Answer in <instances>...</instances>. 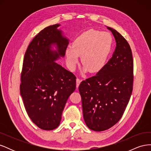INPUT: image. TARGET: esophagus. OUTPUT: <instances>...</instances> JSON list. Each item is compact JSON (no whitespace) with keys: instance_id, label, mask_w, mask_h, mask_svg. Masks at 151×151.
Listing matches in <instances>:
<instances>
[{"instance_id":"obj_1","label":"esophagus","mask_w":151,"mask_h":151,"mask_svg":"<svg viewBox=\"0 0 151 151\" xmlns=\"http://www.w3.org/2000/svg\"><path fill=\"white\" fill-rule=\"evenodd\" d=\"M81 80L79 78L76 79V86H77V88H78V87H79V86L81 83Z\"/></svg>"}]
</instances>
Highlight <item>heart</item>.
<instances>
[{"label":"heart","instance_id":"heart-1","mask_svg":"<svg viewBox=\"0 0 151 151\" xmlns=\"http://www.w3.org/2000/svg\"><path fill=\"white\" fill-rule=\"evenodd\" d=\"M113 37L107 31L94 29L87 30L79 35L72 46L66 50L67 64L72 70L76 68L81 56L83 71L95 73L106 65L113 47Z\"/></svg>","mask_w":151,"mask_h":151}]
</instances>
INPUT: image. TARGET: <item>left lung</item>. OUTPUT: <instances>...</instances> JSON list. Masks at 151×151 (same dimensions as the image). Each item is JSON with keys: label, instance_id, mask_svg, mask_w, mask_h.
<instances>
[{"label": "left lung", "instance_id": "8db88e82", "mask_svg": "<svg viewBox=\"0 0 151 151\" xmlns=\"http://www.w3.org/2000/svg\"><path fill=\"white\" fill-rule=\"evenodd\" d=\"M116 41L112 57L96 76L81 82L84 119L89 129L108 130L120 120L133 89L134 61L127 41L115 29L108 27Z\"/></svg>", "mask_w": 151, "mask_h": 151}]
</instances>
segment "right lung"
Instances as JSON below:
<instances>
[{"mask_svg":"<svg viewBox=\"0 0 151 151\" xmlns=\"http://www.w3.org/2000/svg\"><path fill=\"white\" fill-rule=\"evenodd\" d=\"M60 24L41 31L27 48L21 76L20 93L29 117L40 129H55L70 95L76 88V77L55 60L63 57L68 45L57 29ZM52 45L57 50H53Z\"/></svg>","mask_w":151,"mask_h":151,"instance_id":"add662e5","label":"right lung"}]
</instances>
